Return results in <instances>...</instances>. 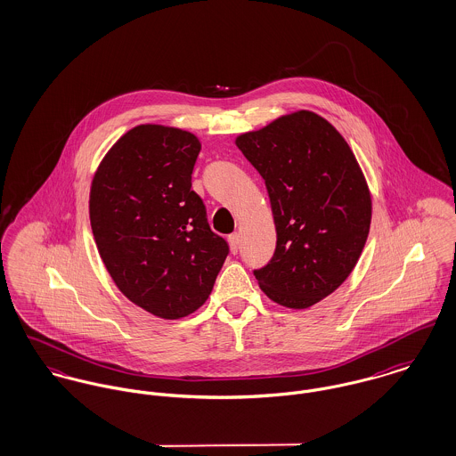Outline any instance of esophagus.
<instances>
[{
  "label": "esophagus",
  "mask_w": 456,
  "mask_h": 456,
  "mask_svg": "<svg viewBox=\"0 0 456 456\" xmlns=\"http://www.w3.org/2000/svg\"><path fill=\"white\" fill-rule=\"evenodd\" d=\"M228 242H230V248H232V252H237L239 248H240V237H239V233L230 235V237H228Z\"/></svg>",
  "instance_id": "obj_1"
}]
</instances>
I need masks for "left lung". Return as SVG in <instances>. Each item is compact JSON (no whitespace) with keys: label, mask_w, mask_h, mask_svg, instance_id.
<instances>
[{"label":"left lung","mask_w":456,"mask_h":456,"mask_svg":"<svg viewBox=\"0 0 456 456\" xmlns=\"http://www.w3.org/2000/svg\"><path fill=\"white\" fill-rule=\"evenodd\" d=\"M237 148L265 179L277 248L256 270L259 289L292 310L338 289L366 246L373 202L345 137L321 115L297 110L244 132Z\"/></svg>","instance_id":"left-lung-1"}]
</instances>
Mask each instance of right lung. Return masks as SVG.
Returning a JSON list of instances; mask_svg holds the SVG:
<instances>
[{
  "mask_svg": "<svg viewBox=\"0 0 456 456\" xmlns=\"http://www.w3.org/2000/svg\"><path fill=\"white\" fill-rule=\"evenodd\" d=\"M200 148L193 132L135 125L110 148L90 184V226L108 273L125 297L167 321L208 301L228 256L191 190Z\"/></svg>",
  "mask_w": 456,
  "mask_h": 456,
  "instance_id": "add662e5",
  "label": "right lung"
}]
</instances>
